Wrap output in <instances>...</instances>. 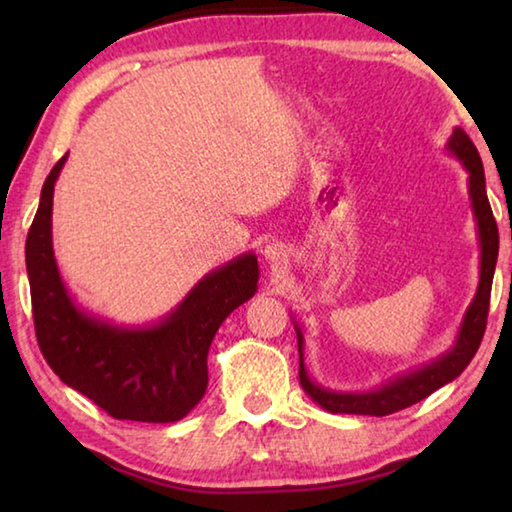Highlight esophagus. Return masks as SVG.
Masks as SVG:
<instances>
[{
    "instance_id": "1",
    "label": "esophagus",
    "mask_w": 512,
    "mask_h": 512,
    "mask_svg": "<svg viewBox=\"0 0 512 512\" xmlns=\"http://www.w3.org/2000/svg\"><path fill=\"white\" fill-rule=\"evenodd\" d=\"M264 259L268 264H287V259H289V255H287V246L284 244H280V241H273V244H268L266 248H264Z\"/></svg>"
}]
</instances>
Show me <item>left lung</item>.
<instances>
[{"instance_id":"1","label":"left lung","mask_w":512,"mask_h":512,"mask_svg":"<svg viewBox=\"0 0 512 512\" xmlns=\"http://www.w3.org/2000/svg\"><path fill=\"white\" fill-rule=\"evenodd\" d=\"M447 151L463 164L467 171V189H470L472 212L476 219V232H479V248H481V271H479V287H476L474 300L467 307L465 316L458 327L456 341L445 354L438 359L424 363L422 368H415L404 372L400 377H393L379 388L372 391H357V393H343L332 391L316 384L309 377L305 368V359H302V350H305V334L302 327L296 323L298 334V354H300V384L305 393L316 404L323 406L329 413H352V415H391L395 411H402L406 406L424 400V397L438 391L440 386L454 381L461 372L467 368V363L479 350L485 320H488V307H490V289H492V275H495L497 255H499V230L497 221L492 216L488 194H485V173L479 158V151L472 144L470 137L463 128H454L452 137L447 140Z\"/></svg>"}]
</instances>
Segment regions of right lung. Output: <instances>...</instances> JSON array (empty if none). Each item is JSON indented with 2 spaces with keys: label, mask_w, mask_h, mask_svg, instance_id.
I'll return each mask as SVG.
<instances>
[{
  "label": "right lung",
  "mask_w": 512,
  "mask_h": 512,
  "mask_svg": "<svg viewBox=\"0 0 512 512\" xmlns=\"http://www.w3.org/2000/svg\"><path fill=\"white\" fill-rule=\"evenodd\" d=\"M63 155L42 185L27 237L33 323L42 357L60 381L117 420L178 422L203 400L207 352L216 329L257 293L253 250L198 280L167 316L151 325H115L81 309L60 277L51 207Z\"/></svg>",
  "instance_id": "right-lung-1"
}]
</instances>
